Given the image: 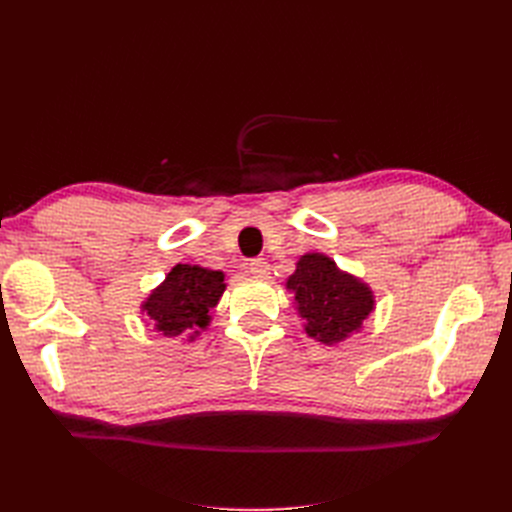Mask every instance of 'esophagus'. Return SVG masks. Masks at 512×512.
<instances>
[{"label": "esophagus", "instance_id": "esophagus-1", "mask_svg": "<svg viewBox=\"0 0 512 512\" xmlns=\"http://www.w3.org/2000/svg\"><path fill=\"white\" fill-rule=\"evenodd\" d=\"M247 269H250V273L256 277H265L269 273V262L265 258H252Z\"/></svg>", "mask_w": 512, "mask_h": 512}]
</instances>
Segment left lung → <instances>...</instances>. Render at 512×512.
<instances>
[{"mask_svg":"<svg viewBox=\"0 0 512 512\" xmlns=\"http://www.w3.org/2000/svg\"><path fill=\"white\" fill-rule=\"evenodd\" d=\"M286 286L299 303L301 318L307 320V335L322 344L342 342L352 331L361 329L374 309L371 290L339 271L335 262L322 254H305Z\"/></svg>","mask_w":512,"mask_h":512,"instance_id":"8db88e82","label":"left lung"}]
</instances>
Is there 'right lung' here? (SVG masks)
<instances>
[{
    "mask_svg": "<svg viewBox=\"0 0 512 512\" xmlns=\"http://www.w3.org/2000/svg\"><path fill=\"white\" fill-rule=\"evenodd\" d=\"M224 288L222 271L177 265L164 284L151 292L143 309L153 329L164 337H177L183 331L207 327L211 307L218 305Z\"/></svg>",
    "mask_w": 512,
    "mask_h": 512,
    "instance_id": "obj_1",
    "label": "right lung"
}]
</instances>
